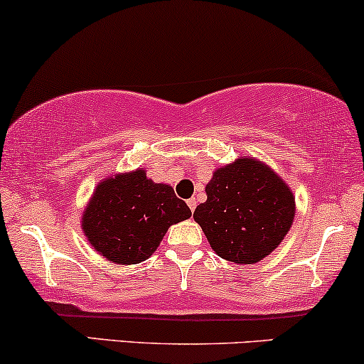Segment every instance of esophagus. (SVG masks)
<instances>
[{
	"label": "esophagus",
	"instance_id": "34e87169",
	"mask_svg": "<svg viewBox=\"0 0 364 364\" xmlns=\"http://www.w3.org/2000/svg\"><path fill=\"white\" fill-rule=\"evenodd\" d=\"M187 204H189L191 210L194 213V210H196V199H194V197H192V199H187Z\"/></svg>",
	"mask_w": 364,
	"mask_h": 364
}]
</instances>
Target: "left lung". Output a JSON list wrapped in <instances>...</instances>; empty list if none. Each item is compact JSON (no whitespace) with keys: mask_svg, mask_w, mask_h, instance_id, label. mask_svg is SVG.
Segmentation results:
<instances>
[{"mask_svg":"<svg viewBox=\"0 0 364 364\" xmlns=\"http://www.w3.org/2000/svg\"><path fill=\"white\" fill-rule=\"evenodd\" d=\"M208 200L194 210L210 248L228 262L251 264L282 243L295 216L290 187L268 165L248 156L218 168Z\"/></svg>","mask_w":364,"mask_h":364,"instance_id":"8db88e82","label":"left lung"}]
</instances>
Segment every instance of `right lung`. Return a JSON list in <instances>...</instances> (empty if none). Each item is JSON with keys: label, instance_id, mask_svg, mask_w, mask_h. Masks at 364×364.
I'll list each match as a JSON object with an SVG mask.
<instances>
[{"label": "right lung", "instance_id": "add662e5", "mask_svg": "<svg viewBox=\"0 0 364 364\" xmlns=\"http://www.w3.org/2000/svg\"><path fill=\"white\" fill-rule=\"evenodd\" d=\"M192 216L167 183H155L138 168L107 177L82 214V231L97 253L118 264L145 262L172 224Z\"/></svg>", "mask_w": 364, "mask_h": 364}]
</instances>
